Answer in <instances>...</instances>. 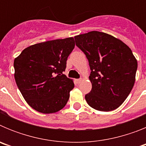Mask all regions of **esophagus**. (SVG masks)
I'll return each instance as SVG.
<instances>
[{
    "instance_id": "34e87169",
    "label": "esophagus",
    "mask_w": 146,
    "mask_h": 146,
    "mask_svg": "<svg viewBox=\"0 0 146 146\" xmlns=\"http://www.w3.org/2000/svg\"><path fill=\"white\" fill-rule=\"evenodd\" d=\"M76 81H77V83H80V82L82 81V78H80V79H77V80H76Z\"/></svg>"
}]
</instances>
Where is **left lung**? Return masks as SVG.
Returning a JSON list of instances; mask_svg holds the SVG:
<instances>
[{
	"instance_id": "1",
	"label": "left lung",
	"mask_w": 146,
	"mask_h": 146,
	"mask_svg": "<svg viewBox=\"0 0 146 146\" xmlns=\"http://www.w3.org/2000/svg\"><path fill=\"white\" fill-rule=\"evenodd\" d=\"M76 45L84 52L91 69L92 84L85 96L89 106L108 112L123 104L133 88L137 61L131 49L108 33L91 31L74 36Z\"/></svg>"
}]
</instances>
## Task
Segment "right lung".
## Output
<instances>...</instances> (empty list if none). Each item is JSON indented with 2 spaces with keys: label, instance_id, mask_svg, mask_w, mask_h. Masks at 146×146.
I'll return each instance as SVG.
<instances>
[{
  "label": "right lung",
  "instance_id": "right-lung-1",
  "mask_svg": "<svg viewBox=\"0 0 146 146\" xmlns=\"http://www.w3.org/2000/svg\"><path fill=\"white\" fill-rule=\"evenodd\" d=\"M73 37L36 44L15 59L17 86L30 106L49 114L64 108L74 84L63 72L74 48Z\"/></svg>",
  "mask_w": 146,
  "mask_h": 146
}]
</instances>
